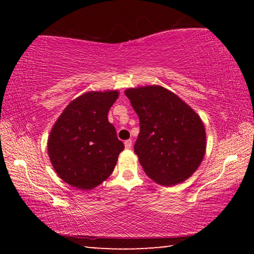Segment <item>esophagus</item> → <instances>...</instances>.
I'll return each mask as SVG.
<instances>
[{"label": "esophagus", "mask_w": 254, "mask_h": 254, "mask_svg": "<svg viewBox=\"0 0 254 254\" xmlns=\"http://www.w3.org/2000/svg\"><path fill=\"white\" fill-rule=\"evenodd\" d=\"M124 145H126L127 149H130L132 147V140H130V139L127 140L126 142H124Z\"/></svg>", "instance_id": "34e87169"}]
</instances>
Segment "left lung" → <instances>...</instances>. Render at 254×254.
<instances>
[{"label": "left lung", "mask_w": 254, "mask_h": 254, "mask_svg": "<svg viewBox=\"0 0 254 254\" xmlns=\"http://www.w3.org/2000/svg\"><path fill=\"white\" fill-rule=\"evenodd\" d=\"M124 94L139 117L134 152L144 173L163 186L190 177L205 156L206 134L200 118L161 86L128 88Z\"/></svg>", "instance_id": "obj_1"}]
</instances>
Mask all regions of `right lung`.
Wrapping results in <instances>:
<instances>
[{
    "label": "right lung",
    "instance_id": "1",
    "mask_svg": "<svg viewBox=\"0 0 254 254\" xmlns=\"http://www.w3.org/2000/svg\"><path fill=\"white\" fill-rule=\"evenodd\" d=\"M117 91L85 93L68 105L55 123L48 153L56 173L79 189L98 186L113 173L124 144L107 113Z\"/></svg>",
    "mask_w": 254,
    "mask_h": 254
}]
</instances>
